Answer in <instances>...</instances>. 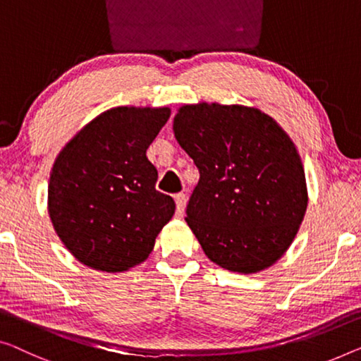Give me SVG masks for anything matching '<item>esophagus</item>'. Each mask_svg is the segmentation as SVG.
Returning a JSON list of instances; mask_svg holds the SVG:
<instances>
[{"instance_id":"esophagus-1","label":"esophagus","mask_w":361,"mask_h":361,"mask_svg":"<svg viewBox=\"0 0 361 361\" xmlns=\"http://www.w3.org/2000/svg\"><path fill=\"white\" fill-rule=\"evenodd\" d=\"M175 202H176V211L181 215L183 211H185V204H186V195L185 192H178L175 195Z\"/></svg>"}]
</instances>
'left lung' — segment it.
Listing matches in <instances>:
<instances>
[{"mask_svg": "<svg viewBox=\"0 0 361 361\" xmlns=\"http://www.w3.org/2000/svg\"><path fill=\"white\" fill-rule=\"evenodd\" d=\"M173 133L199 170L185 220L209 259L240 274L281 259L308 206L288 134L257 109L204 102L181 106Z\"/></svg>", "mask_w": 361, "mask_h": 361, "instance_id": "obj_1", "label": "left lung"}]
</instances>
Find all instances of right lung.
I'll use <instances>...</instances> for the list:
<instances>
[{
	"instance_id": "right-lung-1",
	"label": "right lung",
	"mask_w": 361,
	"mask_h": 361,
	"mask_svg": "<svg viewBox=\"0 0 361 361\" xmlns=\"http://www.w3.org/2000/svg\"><path fill=\"white\" fill-rule=\"evenodd\" d=\"M170 109L118 106L94 118L58 155L48 185V214L64 246L82 264L123 272L141 264L175 214L155 190L146 150Z\"/></svg>"
}]
</instances>
